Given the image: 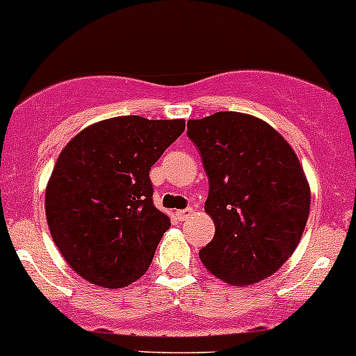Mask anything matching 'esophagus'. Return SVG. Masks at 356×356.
Listing matches in <instances>:
<instances>
[{
  "label": "esophagus",
  "mask_w": 356,
  "mask_h": 356,
  "mask_svg": "<svg viewBox=\"0 0 356 356\" xmlns=\"http://www.w3.org/2000/svg\"><path fill=\"white\" fill-rule=\"evenodd\" d=\"M192 211H194V210H192L191 207H188V208H185V210H178V211H176V217L180 218V220H185V218H187L188 215L192 213Z\"/></svg>",
  "instance_id": "obj_1"
}]
</instances>
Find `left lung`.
Wrapping results in <instances>:
<instances>
[{
	"mask_svg": "<svg viewBox=\"0 0 356 356\" xmlns=\"http://www.w3.org/2000/svg\"><path fill=\"white\" fill-rule=\"evenodd\" d=\"M187 136L208 175L204 210L215 222L203 265L229 284L266 279L307 224L311 191L295 152L268 123L233 111L188 120Z\"/></svg>",
	"mask_w": 356,
	"mask_h": 356,
	"instance_id": "obj_1",
	"label": "left lung"
}]
</instances>
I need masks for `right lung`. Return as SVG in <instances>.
Segmentation results:
<instances>
[{"instance_id": "obj_1", "label": "right lung", "mask_w": 356, "mask_h": 356, "mask_svg": "<svg viewBox=\"0 0 356 356\" xmlns=\"http://www.w3.org/2000/svg\"><path fill=\"white\" fill-rule=\"evenodd\" d=\"M184 130V120L118 116L65 146L45 191V215L61 256L81 277L123 288L145 275L171 226L153 204L149 169Z\"/></svg>"}]
</instances>
